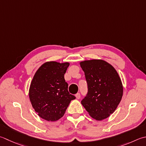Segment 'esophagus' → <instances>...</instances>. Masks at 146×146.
Here are the masks:
<instances>
[{"label": "esophagus", "instance_id": "1", "mask_svg": "<svg viewBox=\"0 0 146 146\" xmlns=\"http://www.w3.org/2000/svg\"><path fill=\"white\" fill-rule=\"evenodd\" d=\"M75 96H76V99H79L80 98V97H81L80 94V93H77V94H76V95H75Z\"/></svg>", "mask_w": 146, "mask_h": 146}]
</instances>
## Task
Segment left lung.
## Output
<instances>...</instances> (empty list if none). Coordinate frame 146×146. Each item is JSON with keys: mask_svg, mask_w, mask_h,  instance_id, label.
<instances>
[{"mask_svg": "<svg viewBox=\"0 0 146 146\" xmlns=\"http://www.w3.org/2000/svg\"><path fill=\"white\" fill-rule=\"evenodd\" d=\"M80 64L88 85L82 104L96 120L107 118L116 110L123 96V88L118 73L104 60H87Z\"/></svg>", "mask_w": 146, "mask_h": 146, "instance_id": "1", "label": "left lung"}]
</instances>
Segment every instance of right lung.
<instances>
[{
	"label": "right lung",
	"mask_w": 146,
	"mask_h": 146,
	"mask_svg": "<svg viewBox=\"0 0 146 146\" xmlns=\"http://www.w3.org/2000/svg\"><path fill=\"white\" fill-rule=\"evenodd\" d=\"M69 62H46L34 75L29 89L32 107L40 118L55 121L62 118L75 97L68 92L64 74Z\"/></svg>",
	"instance_id": "add662e5"
}]
</instances>
